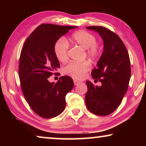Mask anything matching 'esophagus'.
I'll return each instance as SVG.
<instances>
[{
    "label": "esophagus",
    "instance_id": "esophagus-1",
    "mask_svg": "<svg viewBox=\"0 0 146 146\" xmlns=\"http://www.w3.org/2000/svg\"><path fill=\"white\" fill-rule=\"evenodd\" d=\"M73 82H74V84H75V86H76V85H78V84H80V83L81 82L80 81L76 80V79H74V80H73Z\"/></svg>",
    "mask_w": 146,
    "mask_h": 146
}]
</instances>
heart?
Wrapping results in <instances>:
<instances>
[{"instance_id": "heart-1", "label": "heart", "mask_w": 146, "mask_h": 146, "mask_svg": "<svg viewBox=\"0 0 146 146\" xmlns=\"http://www.w3.org/2000/svg\"><path fill=\"white\" fill-rule=\"evenodd\" d=\"M70 41L73 44H78L84 49H87L88 55L91 58H97L100 55V49L96 44L97 38L95 35L88 31L80 30L75 32L71 35ZM68 49V42L63 38H59L54 44V53L56 58L60 62L67 60ZM90 68L91 64L88 61L82 62H71L63 68V73L73 78L82 79Z\"/></svg>"}]
</instances>
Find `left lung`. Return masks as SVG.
I'll return each instance as SVG.
<instances>
[{
	"mask_svg": "<svg viewBox=\"0 0 146 146\" xmlns=\"http://www.w3.org/2000/svg\"><path fill=\"white\" fill-rule=\"evenodd\" d=\"M88 29L100 35L104 50L91 72L93 78L102 83L95 86L87 81L88 92L86 104L93 114L106 116L111 114L119 106L126 93L131 78L129 54L124 44L114 32L102 26H88Z\"/></svg>",
	"mask_w": 146,
	"mask_h": 146,
	"instance_id": "8db88e82",
	"label": "left lung"
}]
</instances>
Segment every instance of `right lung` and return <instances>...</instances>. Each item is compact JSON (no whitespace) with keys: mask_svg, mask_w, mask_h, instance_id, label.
<instances>
[{"mask_svg":"<svg viewBox=\"0 0 146 146\" xmlns=\"http://www.w3.org/2000/svg\"><path fill=\"white\" fill-rule=\"evenodd\" d=\"M76 28L42 24L32 32L22 49L19 67L22 91L31 108L42 118H53L62 113L66 96L73 88V79L68 76H61L55 84L48 78L60 68L54 44Z\"/></svg>","mask_w":146,"mask_h":146,"instance_id":"1","label":"right lung"}]
</instances>
